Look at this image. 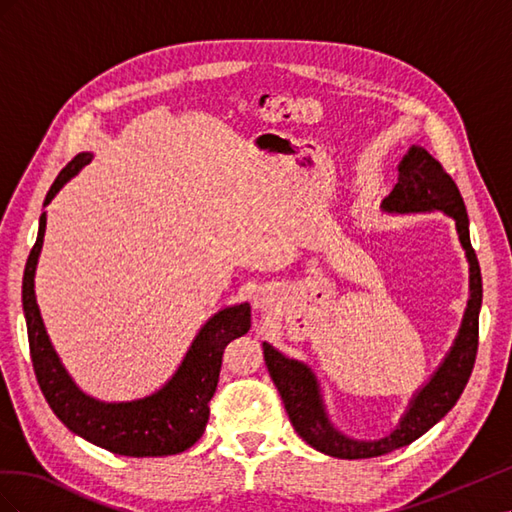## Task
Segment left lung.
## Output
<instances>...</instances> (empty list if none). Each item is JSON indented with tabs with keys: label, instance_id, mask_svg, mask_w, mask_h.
<instances>
[{
	"label": "left lung",
	"instance_id": "1",
	"mask_svg": "<svg viewBox=\"0 0 512 512\" xmlns=\"http://www.w3.org/2000/svg\"><path fill=\"white\" fill-rule=\"evenodd\" d=\"M393 192L382 200L389 213L442 211L455 220L459 243L470 265V297L459 333L429 382L418 389L395 429L378 440H359L339 431L324 404L314 369L303 361L288 359L269 342H262L269 376L282 395L294 431L316 451L337 459H369L408 446L446 416L470 380L478 350V314L483 303V277L470 243V220L455 181L442 164L423 147L412 145L401 158Z\"/></svg>",
	"mask_w": 512,
	"mask_h": 512
}]
</instances>
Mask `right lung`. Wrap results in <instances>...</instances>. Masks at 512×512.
<instances>
[{"mask_svg": "<svg viewBox=\"0 0 512 512\" xmlns=\"http://www.w3.org/2000/svg\"><path fill=\"white\" fill-rule=\"evenodd\" d=\"M91 158L89 151H83L61 170L44 198V207ZM44 232L46 211L40 215L38 239L25 265L23 312L34 371L51 410L76 436L115 455L166 457L188 451L207 427L224 348L252 327L250 303L230 305L213 314L196 333L175 374L156 393L132 401L96 399L72 380L44 329L34 290Z\"/></svg>", "mask_w": 512, "mask_h": 512, "instance_id": "1", "label": "right lung"}]
</instances>
